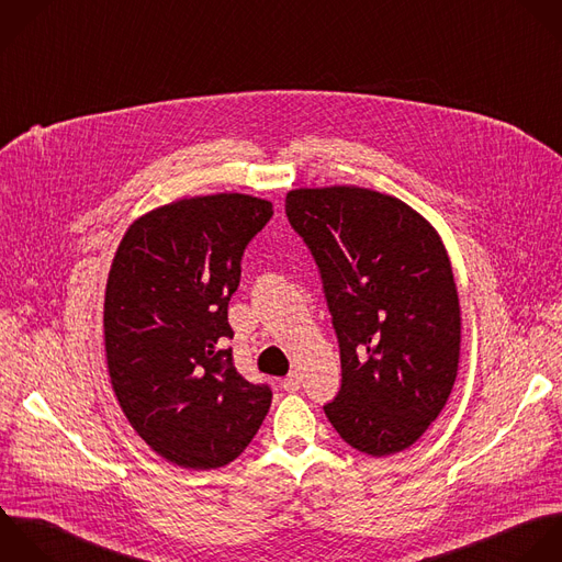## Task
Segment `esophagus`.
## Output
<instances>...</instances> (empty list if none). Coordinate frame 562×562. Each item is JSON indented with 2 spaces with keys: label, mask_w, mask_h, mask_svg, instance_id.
Returning a JSON list of instances; mask_svg holds the SVG:
<instances>
[{
  "label": "esophagus",
  "mask_w": 562,
  "mask_h": 562,
  "mask_svg": "<svg viewBox=\"0 0 562 562\" xmlns=\"http://www.w3.org/2000/svg\"><path fill=\"white\" fill-rule=\"evenodd\" d=\"M282 390L284 392H297L300 390V374L291 372L284 381H282Z\"/></svg>",
  "instance_id": "obj_1"
}]
</instances>
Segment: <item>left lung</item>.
Masks as SVG:
<instances>
[{
	"label": "left lung",
	"mask_w": 562,
	"mask_h": 562,
	"mask_svg": "<svg viewBox=\"0 0 562 562\" xmlns=\"http://www.w3.org/2000/svg\"><path fill=\"white\" fill-rule=\"evenodd\" d=\"M286 216L319 267L339 339L330 425L372 458L409 449L460 366V297L440 234L405 201L357 186L291 190Z\"/></svg>",
	"instance_id": "left-lung-1"
}]
</instances>
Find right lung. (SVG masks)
<instances>
[{"label": "right lung", "mask_w": 562, "mask_h": 562, "mask_svg": "<svg viewBox=\"0 0 562 562\" xmlns=\"http://www.w3.org/2000/svg\"><path fill=\"white\" fill-rule=\"evenodd\" d=\"M271 201L221 192L179 199L131 223L104 291V352L135 434L192 471L234 462L260 429L271 390L245 381L225 341L247 243Z\"/></svg>", "instance_id": "right-lung-1"}]
</instances>
